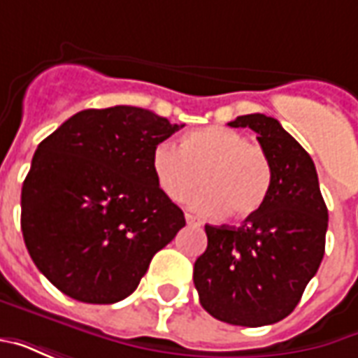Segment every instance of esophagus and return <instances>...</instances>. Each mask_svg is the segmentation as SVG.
Masks as SVG:
<instances>
[{"label": "esophagus", "mask_w": 358, "mask_h": 358, "mask_svg": "<svg viewBox=\"0 0 358 358\" xmlns=\"http://www.w3.org/2000/svg\"><path fill=\"white\" fill-rule=\"evenodd\" d=\"M186 222H187V224H189V226H195V228H197V226H201V224H203V222H201V220H199V218L194 217V215H189V213H187V215H186Z\"/></svg>", "instance_id": "obj_1"}]
</instances>
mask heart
<instances>
[{
	"label": "heart",
	"instance_id": "1",
	"mask_svg": "<svg viewBox=\"0 0 358 358\" xmlns=\"http://www.w3.org/2000/svg\"><path fill=\"white\" fill-rule=\"evenodd\" d=\"M157 184L172 201L194 192L201 176L203 189L192 197L201 215L245 218L268 194L272 164L261 145L228 126H205L184 136L182 148L172 141L157 143L151 155Z\"/></svg>",
	"mask_w": 358,
	"mask_h": 358
}]
</instances>
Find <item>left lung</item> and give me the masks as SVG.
I'll return each instance as SVG.
<instances>
[{
  "label": "left lung",
  "instance_id": "left-lung-1",
  "mask_svg": "<svg viewBox=\"0 0 358 358\" xmlns=\"http://www.w3.org/2000/svg\"><path fill=\"white\" fill-rule=\"evenodd\" d=\"M272 164L263 205L241 226H205L207 249L194 264L201 307L234 326L280 322L301 301L322 263L328 209L313 159L276 118L243 115Z\"/></svg>",
  "mask_w": 358,
  "mask_h": 358
}]
</instances>
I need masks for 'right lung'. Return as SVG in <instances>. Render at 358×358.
Listing matches in <instances>:
<instances>
[{
  "mask_svg": "<svg viewBox=\"0 0 358 358\" xmlns=\"http://www.w3.org/2000/svg\"><path fill=\"white\" fill-rule=\"evenodd\" d=\"M182 126L117 105L76 113L38 145L20 228L38 270L65 295L95 305L126 299L186 226L151 166L157 143Z\"/></svg>",
  "mask_w": 358,
  "mask_h": 358,
  "instance_id": "right-lung-1",
  "label": "right lung"
}]
</instances>
